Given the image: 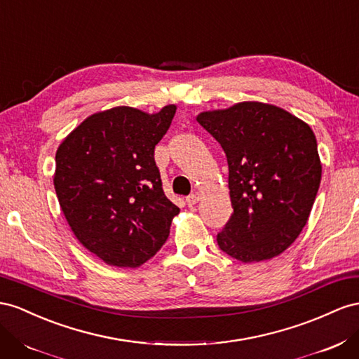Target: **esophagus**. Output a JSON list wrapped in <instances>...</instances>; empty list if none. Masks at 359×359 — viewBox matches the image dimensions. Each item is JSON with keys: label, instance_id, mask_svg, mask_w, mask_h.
<instances>
[{"label": "esophagus", "instance_id": "1", "mask_svg": "<svg viewBox=\"0 0 359 359\" xmlns=\"http://www.w3.org/2000/svg\"><path fill=\"white\" fill-rule=\"evenodd\" d=\"M198 201H199V195L198 193H191V195H189L187 198H186V202H187V205H195V203H198Z\"/></svg>", "mask_w": 359, "mask_h": 359}]
</instances>
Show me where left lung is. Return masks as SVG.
Segmentation results:
<instances>
[{"mask_svg":"<svg viewBox=\"0 0 359 359\" xmlns=\"http://www.w3.org/2000/svg\"><path fill=\"white\" fill-rule=\"evenodd\" d=\"M196 121L220 143L228 160L234 212L217 234L219 248L243 263L283 254L306 225L320 186L313 130L263 102L203 111Z\"/></svg>","mask_w":359,"mask_h":359,"instance_id":"8db88e82","label":"left lung"}]
</instances>
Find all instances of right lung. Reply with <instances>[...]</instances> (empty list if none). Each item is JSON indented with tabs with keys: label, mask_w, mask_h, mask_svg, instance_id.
I'll list each match as a JSON object with an SVG mask.
<instances>
[{
	"label": "right lung",
	"mask_w": 359,
	"mask_h": 359,
	"mask_svg": "<svg viewBox=\"0 0 359 359\" xmlns=\"http://www.w3.org/2000/svg\"><path fill=\"white\" fill-rule=\"evenodd\" d=\"M175 105L156 114L133 107L95 113L62 142L54 187L80 243L110 266L139 267L166 243L180 208L154 160Z\"/></svg>",
	"instance_id": "obj_1"
}]
</instances>
